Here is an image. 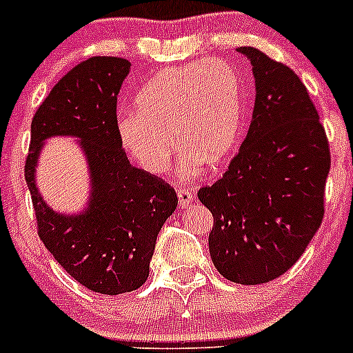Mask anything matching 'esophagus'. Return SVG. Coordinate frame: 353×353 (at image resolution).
I'll use <instances>...</instances> for the list:
<instances>
[{
	"label": "esophagus",
	"instance_id": "34e87169",
	"mask_svg": "<svg viewBox=\"0 0 353 353\" xmlns=\"http://www.w3.org/2000/svg\"><path fill=\"white\" fill-rule=\"evenodd\" d=\"M193 193L190 190H177V203H179V208H188L193 201Z\"/></svg>",
	"mask_w": 353,
	"mask_h": 353
}]
</instances>
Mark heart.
<instances>
[{"instance_id":"b5f03b06","label":"heart","mask_w":353,"mask_h":353,"mask_svg":"<svg viewBox=\"0 0 353 353\" xmlns=\"http://www.w3.org/2000/svg\"><path fill=\"white\" fill-rule=\"evenodd\" d=\"M243 85L232 66L219 59L196 61L157 73L137 95V110L119 116L121 145L141 169L163 174L177 143V172L198 177L206 163L229 160L243 133Z\"/></svg>"}]
</instances>
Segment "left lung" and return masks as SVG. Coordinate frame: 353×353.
I'll use <instances>...</instances> for the list:
<instances>
[{
	"label": "left lung",
	"mask_w": 353,
	"mask_h": 353,
	"mask_svg": "<svg viewBox=\"0 0 353 353\" xmlns=\"http://www.w3.org/2000/svg\"><path fill=\"white\" fill-rule=\"evenodd\" d=\"M256 101L248 137L229 169L198 198L213 215L212 261L234 283L272 282L304 254L325 215L331 157L301 78L256 48Z\"/></svg>",
	"instance_id": "8db88e82"
}]
</instances>
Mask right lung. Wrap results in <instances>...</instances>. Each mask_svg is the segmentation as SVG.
I'll return each instance as SVG.
<instances>
[{"mask_svg": "<svg viewBox=\"0 0 353 353\" xmlns=\"http://www.w3.org/2000/svg\"><path fill=\"white\" fill-rule=\"evenodd\" d=\"M131 63L97 56L54 85L30 126L25 181L37 232L48 251L78 283L119 295L147 282L160 229L177 206L169 184L130 163L117 137V94ZM51 136H73L88 159L91 194L83 212H54L38 193L34 167Z\"/></svg>", "mask_w": 353, "mask_h": 353, "instance_id": "add662e5", "label": "right lung"}]
</instances>
